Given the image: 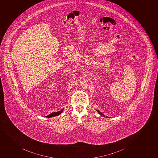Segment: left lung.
Instances as JSON below:
<instances>
[{"label":"left lung","mask_w":158,"mask_h":158,"mask_svg":"<svg viewBox=\"0 0 158 158\" xmlns=\"http://www.w3.org/2000/svg\"><path fill=\"white\" fill-rule=\"evenodd\" d=\"M96 111H97V112H98V113H99V114L101 115H102V116H104V117H106V118H108V116H106V115H104V114H102V112H101L99 110H97Z\"/></svg>","instance_id":"left-lung-1"}]
</instances>
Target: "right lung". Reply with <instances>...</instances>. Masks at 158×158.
<instances>
[{
  "mask_svg": "<svg viewBox=\"0 0 158 158\" xmlns=\"http://www.w3.org/2000/svg\"><path fill=\"white\" fill-rule=\"evenodd\" d=\"M63 110H64V108L63 109H62L61 110L59 111L56 112H52V113H50V114L48 115L47 116H46L47 118H52V117H53V116H58L59 115H60V114H61L62 113V112L63 111ZM45 116V117H46Z\"/></svg>",
  "mask_w": 158,
  "mask_h": 158,
  "instance_id": "obj_1",
  "label": "right lung"
}]
</instances>
